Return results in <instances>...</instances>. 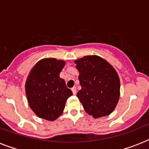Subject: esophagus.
Here are the masks:
<instances>
[{"mask_svg":"<svg viewBox=\"0 0 149 149\" xmlns=\"http://www.w3.org/2000/svg\"><path fill=\"white\" fill-rule=\"evenodd\" d=\"M72 93H73L74 95H76V94H77V87H76V86H73L72 88Z\"/></svg>","mask_w":149,"mask_h":149,"instance_id":"34e87169","label":"esophagus"}]
</instances>
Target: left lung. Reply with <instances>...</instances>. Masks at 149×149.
I'll return each mask as SVG.
<instances>
[{
  "label": "left lung",
  "instance_id": "1",
  "mask_svg": "<svg viewBox=\"0 0 149 149\" xmlns=\"http://www.w3.org/2000/svg\"><path fill=\"white\" fill-rule=\"evenodd\" d=\"M81 90L77 96L89 115H110L120 98V79L116 70L100 56H84L74 61Z\"/></svg>",
  "mask_w": 149,
  "mask_h": 149
}]
</instances>
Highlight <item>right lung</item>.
I'll list each match as a JSON object with an SVG mask.
<instances>
[{
    "mask_svg": "<svg viewBox=\"0 0 149 149\" xmlns=\"http://www.w3.org/2000/svg\"><path fill=\"white\" fill-rule=\"evenodd\" d=\"M65 62L45 58L31 68L25 82L29 107L38 118L53 121L63 114L65 102L72 95L59 74Z\"/></svg>",
    "mask_w": 149,
    "mask_h": 149,
    "instance_id": "1",
    "label": "right lung"
}]
</instances>
